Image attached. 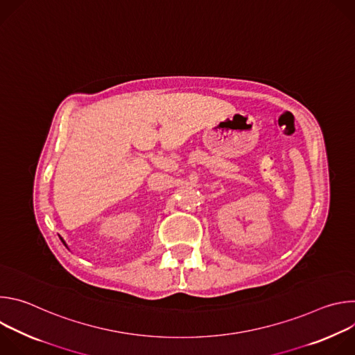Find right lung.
<instances>
[{
    "instance_id": "1",
    "label": "right lung",
    "mask_w": 355,
    "mask_h": 355,
    "mask_svg": "<svg viewBox=\"0 0 355 355\" xmlns=\"http://www.w3.org/2000/svg\"><path fill=\"white\" fill-rule=\"evenodd\" d=\"M59 237H60V236H59ZM60 240H62V241H63V244H64V245H66V247H67V244H66V241H64V240H63V237H60ZM67 248H69V247H67Z\"/></svg>"
}]
</instances>
